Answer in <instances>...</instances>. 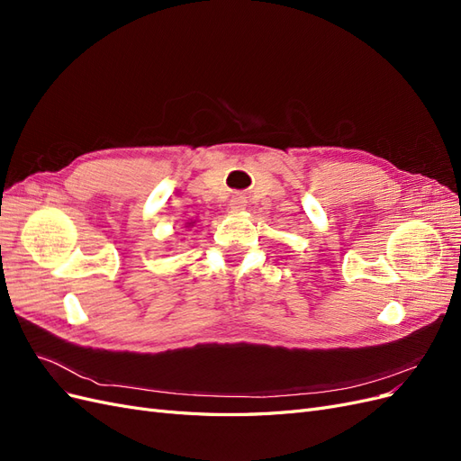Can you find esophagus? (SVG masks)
Listing matches in <instances>:
<instances>
[{
    "mask_svg": "<svg viewBox=\"0 0 461 461\" xmlns=\"http://www.w3.org/2000/svg\"><path fill=\"white\" fill-rule=\"evenodd\" d=\"M229 205H230L232 212H244L248 202H246L244 196H240V194H236V196L230 198V203H229Z\"/></svg>",
    "mask_w": 461,
    "mask_h": 461,
    "instance_id": "esophagus-1",
    "label": "esophagus"
}]
</instances>
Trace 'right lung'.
Segmentation results:
<instances>
[{"mask_svg": "<svg viewBox=\"0 0 461 461\" xmlns=\"http://www.w3.org/2000/svg\"><path fill=\"white\" fill-rule=\"evenodd\" d=\"M190 225H192V222H190Z\"/></svg>", "mask_w": 461, "mask_h": 461, "instance_id": "add662e5", "label": "right lung"}]
</instances>
